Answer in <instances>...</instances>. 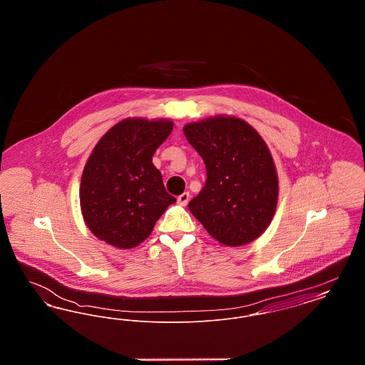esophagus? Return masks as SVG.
Returning <instances> with one entry per match:
<instances>
[{
    "mask_svg": "<svg viewBox=\"0 0 365 365\" xmlns=\"http://www.w3.org/2000/svg\"><path fill=\"white\" fill-rule=\"evenodd\" d=\"M189 200H190V194H189L187 191H185L183 194H180V195L178 197V204L182 205V207H186L187 202H189Z\"/></svg>",
    "mask_w": 365,
    "mask_h": 365,
    "instance_id": "esophagus-1",
    "label": "esophagus"
}]
</instances>
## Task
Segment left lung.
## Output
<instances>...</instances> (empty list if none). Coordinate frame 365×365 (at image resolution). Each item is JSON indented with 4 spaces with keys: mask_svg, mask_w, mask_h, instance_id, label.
Wrapping results in <instances>:
<instances>
[{
    "mask_svg": "<svg viewBox=\"0 0 365 365\" xmlns=\"http://www.w3.org/2000/svg\"><path fill=\"white\" fill-rule=\"evenodd\" d=\"M183 133L202 157L207 182L189 202L216 241L242 246L269 226L278 204V174L260 134L232 116L189 123Z\"/></svg>",
    "mask_w": 365,
    "mask_h": 365,
    "instance_id": "1",
    "label": "left lung"
}]
</instances>
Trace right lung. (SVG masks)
<instances>
[{"instance_id":"1","label":"right lung","mask_w":365,"mask_h":365,"mask_svg":"<svg viewBox=\"0 0 365 365\" xmlns=\"http://www.w3.org/2000/svg\"><path fill=\"white\" fill-rule=\"evenodd\" d=\"M173 127L167 119H124L93 149L79 197L83 219L98 240L119 249L135 247L176 202L152 163Z\"/></svg>"}]
</instances>
